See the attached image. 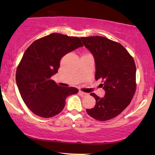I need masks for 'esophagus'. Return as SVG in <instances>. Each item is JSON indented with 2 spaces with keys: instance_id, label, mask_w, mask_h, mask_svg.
I'll return each mask as SVG.
<instances>
[{
  "instance_id": "1",
  "label": "esophagus",
  "mask_w": 155,
  "mask_h": 155,
  "mask_svg": "<svg viewBox=\"0 0 155 155\" xmlns=\"http://www.w3.org/2000/svg\"><path fill=\"white\" fill-rule=\"evenodd\" d=\"M78 93H79V94L81 97H85V96H87V95H88L87 93L83 92H82V91H79V92H78Z\"/></svg>"
}]
</instances>
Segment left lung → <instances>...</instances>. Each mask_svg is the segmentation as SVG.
<instances>
[{
	"label": "left lung",
	"instance_id": "1",
	"mask_svg": "<svg viewBox=\"0 0 155 155\" xmlns=\"http://www.w3.org/2000/svg\"><path fill=\"white\" fill-rule=\"evenodd\" d=\"M84 46L92 53L95 62V79H101L104 97H94L96 104L87 112L98 120L117 116L130 103L136 84V67L133 57L121 44L104 37H81Z\"/></svg>",
	"mask_w": 155,
	"mask_h": 155
}]
</instances>
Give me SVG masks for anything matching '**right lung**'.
<instances>
[{"instance_id":"obj_1","label":"right lung","mask_w":155,"mask_h":155,"mask_svg":"<svg viewBox=\"0 0 155 155\" xmlns=\"http://www.w3.org/2000/svg\"><path fill=\"white\" fill-rule=\"evenodd\" d=\"M83 46L78 37L52 33L34 41L25 51L16 71V83L27 107L36 115L50 118L63 109L75 87H62L51 79L58 73L61 58Z\"/></svg>"}]
</instances>
